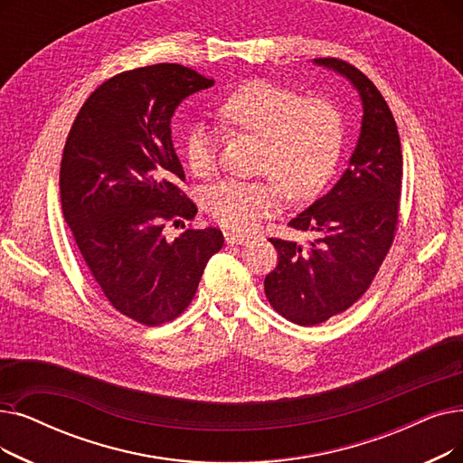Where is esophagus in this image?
<instances>
[{"label":"esophagus","instance_id":"esophagus-1","mask_svg":"<svg viewBox=\"0 0 463 463\" xmlns=\"http://www.w3.org/2000/svg\"><path fill=\"white\" fill-rule=\"evenodd\" d=\"M225 240H227V244H231V246H238V244H246L250 236L242 234V232H225Z\"/></svg>","mask_w":463,"mask_h":463}]
</instances>
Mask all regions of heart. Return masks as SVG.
<instances>
[{"label":"heart","instance_id":"heart-1","mask_svg":"<svg viewBox=\"0 0 463 463\" xmlns=\"http://www.w3.org/2000/svg\"><path fill=\"white\" fill-rule=\"evenodd\" d=\"M227 128L259 137L255 170L267 174L251 182L225 179L208 189L204 204L217 223L251 229L274 213L284 191L303 200L314 196L335 172L345 147V118L326 98H303L270 81H250L219 106ZM185 160L198 177L217 168L219 136L206 123L185 134Z\"/></svg>","mask_w":463,"mask_h":463}]
</instances>
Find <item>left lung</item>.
Segmentation results:
<instances>
[{
  "label": "left lung",
  "mask_w": 463,
  "mask_h": 463,
  "mask_svg": "<svg viewBox=\"0 0 463 463\" xmlns=\"http://www.w3.org/2000/svg\"><path fill=\"white\" fill-rule=\"evenodd\" d=\"M359 92L364 120L350 165L336 185L289 221L312 231L308 244L270 238L278 265L265 278L272 308L297 326H317L364 295L397 231L403 155L395 118L371 79L338 58H316Z\"/></svg>",
  "instance_id": "left-lung-1"
}]
</instances>
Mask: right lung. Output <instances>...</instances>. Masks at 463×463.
Masks as SVG:
<instances>
[{
  "mask_svg": "<svg viewBox=\"0 0 463 463\" xmlns=\"http://www.w3.org/2000/svg\"><path fill=\"white\" fill-rule=\"evenodd\" d=\"M213 79L179 64L136 68L108 79L79 109L60 165V203L75 244L115 310L142 326L175 319L206 263L223 248L219 229H163L194 219L179 189L175 108Z\"/></svg>",
  "mask_w": 463,
  "mask_h": 463,
  "instance_id": "right-lung-1",
  "label": "right lung"
}]
</instances>
